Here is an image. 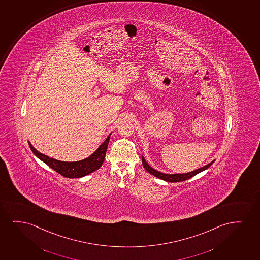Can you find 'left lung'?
I'll use <instances>...</instances> for the list:
<instances>
[{
    "label": "left lung",
    "instance_id": "1",
    "mask_svg": "<svg viewBox=\"0 0 260 260\" xmlns=\"http://www.w3.org/2000/svg\"><path fill=\"white\" fill-rule=\"evenodd\" d=\"M214 160L210 162L209 164L204 166V167L200 168V169H196L194 171H191V172L184 173V174H165V173L159 172L158 170L152 169V167L146 162L145 158L142 156V163H143V166H144V168H145V170L147 172L150 173L151 175L155 176L157 178L161 179V180H164L166 182H182V181H186L188 179L191 178V177L196 176V175H198L199 173L202 172L204 170L208 169L210 166L213 164Z\"/></svg>",
    "mask_w": 260,
    "mask_h": 260
}]
</instances>
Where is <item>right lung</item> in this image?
<instances>
[{
  "instance_id": "obj_1",
  "label": "right lung",
  "mask_w": 260,
  "mask_h": 260,
  "mask_svg": "<svg viewBox=\"0 0 260 260\" xmlns=\"http://www.w3.org/2000/svg\"><path fill=\"white\" fill-rule=\"evenodd\" d=\"M111 134L112 132L93 153H91V155L87 158L78 161H61L55 158H50L37 151L30 144V141H28V144L31 152H34V155L46 163L47 166H49L51 169H54V171H56L60 175L67 178H80L94 172L102 167L104 162L108 142Z\"/></svg>"
}]
</instances>
